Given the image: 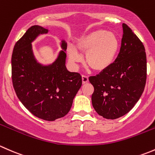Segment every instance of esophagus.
Returning <instances> with one entry per match:
<instances>
[{"label": "esophagus", "mask_w": 155, "mask_h": 155, "mask_svg": "<svg viewBox=\"0 0 155 155\" xmlns=\"http://www.w3.org/2000/svg\"><path fill=\"white\" fill-rule=\"evenodd\" d=\"M89 81V78L87 76H85V75H82V83L83 84H87V83H88Z\"/></svg>", "instance_id": "1"}]
</instances>
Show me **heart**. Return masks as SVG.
I'll use <instances>...</instances> for the list:
<instances>
[{"label": "heart", "mask_w": 155, "mask_h": 155, "mask_svg": "<svg viewBox=\"0 0 155 155\" xmlns=\"http://www.w3.org/2000/svg\"><path fill=\"white\" fill-rule=\"evenodd\" d=\"M120 42L115 33L105 30H96L84 35L76 42V48L68 46L67 54L70 60L78 63L81 54H86V64L92 70L104 71L111 66L119 53Z\"/></svg>", "instance_id": "b5f03b06"}]
</instances>
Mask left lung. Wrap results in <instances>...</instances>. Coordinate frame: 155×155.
<instances>
[{"label": "left lung", "mask_w": 155, "mask_h": 155, "mask_svg": "<svg viewBox=\"0 0 155 155\" xmlns=\"http://www.w3.org/2000/svg\"><path fill=\"white\" fill-rule=\"evenodd\" d=\"M118 57L110 68L89 77L94 87L92 103L98 115L107 119L124 116L141 97L146 82L147 62L143 42L126 24Z\"/></svg>", "instance_id": "obj_1"}]
</instances>
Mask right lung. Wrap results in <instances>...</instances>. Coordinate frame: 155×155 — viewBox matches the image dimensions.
Here are the masks:
<instances>
[{
  "label": "right lung",
  "mask_w": 155,
  "mask_h": 155,
  "mask_svg": "<svg viewBox=\"0 0 155 155\" xmlns=\"http://www.w3.org/2000/svg\"><path fill=\"white\" fill-rule=\"evenodd\" d=\"M48 30L33 25L15 43L12 54V80L22 104L36 117L54 121L69 112L82 78L66 66L67 43L62 40L58 57L51 64L38 63L31 43Z\"/></svg>",
  "instance_id": "right-lung-1"
}]
</instances>
